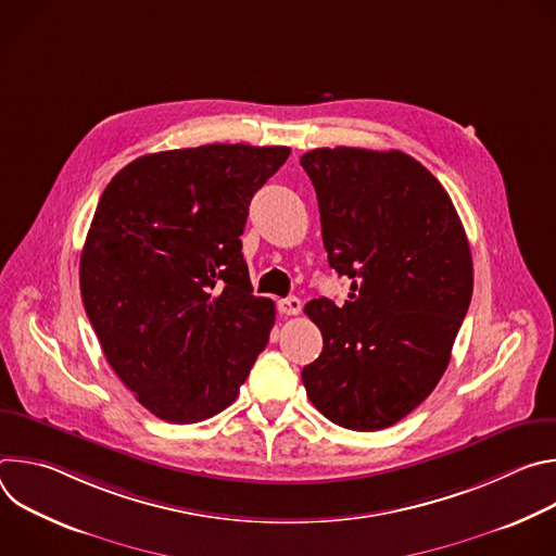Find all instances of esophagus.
<instances>
[{"instance_id":"obj_1","label":"esophagus","mask_w":556,"mask_h":556,"mask_svg":"<svg viewBox=\"0 0 556 556\" xmlns=\"http://www.w3.org/2000/svg\"><path fill=\"white\" fill-rule=\"evenodd\" d=\"M277 307H279L281 314L294 316V314L301 312V299H296V296H286V299H281V301L277 303Z\"/></svg>"}]
</instances>
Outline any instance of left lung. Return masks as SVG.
Wrapping results in <instances>:
<instances>
[{"instance_id":"left-lung-1","label":"left lung","mask_w":556,"mask_h":556,"mask_svg":"<svg viewBox=\"0 0 556 556\" xmlns=\"http://www.w3.org/2000/svg\"><path fill=\"white\" fill-rule=\"evenodd\" d=\"M330 266L350 301L305 314L324 352L301 380L309 403L352 431L412 414L442 378L472 294V262L444 187L403 151L321 147L301 155Z\"/></svg>"}]
</instances>
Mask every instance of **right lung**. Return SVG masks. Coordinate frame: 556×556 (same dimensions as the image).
Here are the masks:
<instances>
[{
    "label": "right lung",
    "mask_w": 556,
    "mask_h": 556,
    "mask_svg": "<svg viewBox=\"0 0 556 556\" xmlns=\"http://www.w3.org/2000/svg\"><path fill=\"white\" fill-rule=\"evenodd\" d=\"M288 147L202 144L136 157L105 187L81 253L103 354L155 418L224 412L268 345L275 303L253 294L242 240Z\"/></svg>",
    "instance_id": "right-lung-1"
}]
</instances>
